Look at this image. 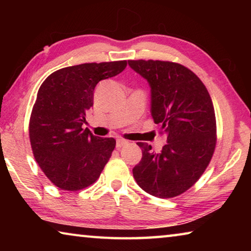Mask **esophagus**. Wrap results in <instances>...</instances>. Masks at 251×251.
Returning a JSON list of instances; mask_svg holds the SVG:
<instances>
[{
    "label": "esophagus",
    "mask_w": 251,
    "mask_h": 251,
    "mask_svg": "<svg viewBox=\"0 0 251 251\" xmlns=\"http://www.w3.org/2000/svg\"><path fill=\"white\" fill-rule=\"evenodd\" d=\"M127 144H128V142L125 141V139H123V138H118L117 141H116V147H117V148H121V147H123V146L127 145Z\"/></svg>",
    "instance_id": "1"
}]
</instances>
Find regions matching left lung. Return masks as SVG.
I'll list each match as a JSON object with an SVG mask.
<instances>
[{"instance_id": "8db88e82", "label": "left lung", "mask_w": 251, "mask_h": 251, "mask_svg": "<svg viewBox=\"0 0 251 251\" xmlns=\"http://www.w3.org/2000/svg\"><path fill=\"white\" fill-rule=\"evenodd\" d=\"M151 88V116L166 134L160 152L137 143L143 157L133 168L136 182L158 198H173L195 185L206 171L217 143L215 109L201 78L178 63L128 61Z\"/></svg>"}]
</instances>
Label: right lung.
<instances>
[{
	"label": "right lung",
	"mask_w": 251,
	"mask_h": 251,
	"mask_svg": "<svg viewBox=\"0 0 251 251\" xmlns=\"http://www.w3.org/2000/svg\"><path fill=\"white\" fill-rule=\"evenodd\" d=\"M127 61L85 63L55 71L37 92L28 134L34 158L59 189L77 192L99 179L115 148L82 125L101 79L122 73Z\"/></svg>",
	"instance_id": "obj_1"
}]
</instances>
